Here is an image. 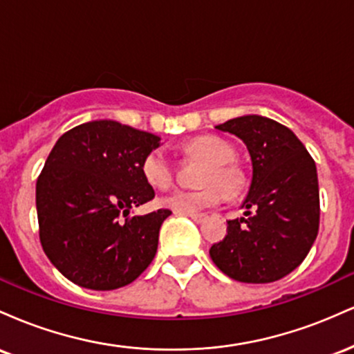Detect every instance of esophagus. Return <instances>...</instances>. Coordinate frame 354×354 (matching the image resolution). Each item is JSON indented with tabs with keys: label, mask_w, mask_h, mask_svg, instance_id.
<instances>
[{
	"label": "esophagus",
	"mask_w": 354,
	"mask_h": 354,
	"mask_svg": "<svg viewBox=\"0 0 354 354\" xmlns=\"http://www.w3.org/2000/svg\"><path fill=\"white\" fill-rule=\"evenodd\" d=\"M185 216H188V218H191L193 219L194 223H203V221H206V214L205 213H194V214H185Z\"/></svg>",
	"instance_id": "obj_1"
}]
</instances>
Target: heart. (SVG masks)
<instances>
[{"mask_svg":"<svg viewBox=\"0 0 354 354\" xmlns=\"http://www.w3.org/2000/svg\"><path fill=\"white\" fill-rule=\"evenodd\" d=\"M191 153H196L208 160L211 166L203 178L201 189H176L160 200V205L180 214H194L206 208L221 205L228 191H236L243 185V173L238 166L230 163L234 158L233 148L216 136H198L188 143ZM141 173L146 183L158 189H166L174 181V168L165 149L156 148L149 151L141 161ZM220 185H218L217 183Z\"/></svg>","mask_w":354,"mask_h":354,"instance_id":"heart-1","label":"heart"}]
</instances>
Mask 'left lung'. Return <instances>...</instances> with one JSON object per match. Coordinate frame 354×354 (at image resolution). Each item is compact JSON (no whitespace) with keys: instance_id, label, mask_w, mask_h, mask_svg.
I'll list each match as a JSON object with an SVG mask.
<instances>
[{"instance_id":"1","label":"left lung","mask_w":354,"mask_h":354,"mask_svg":"<svg viewBox=\"0 0 354 354\" xmlns=\"http://www.w3.org/2000/svg\"><path fill=\"white\" fill-rule=\"evenodd\" d=\"M216 129L238 136L253 165L245 218L230 219L228 234L209 256L241 283H273L290 274L310 253L319 228L316 165L286 126L270 118L239 116Z\"/></svg>"}]
</instances>
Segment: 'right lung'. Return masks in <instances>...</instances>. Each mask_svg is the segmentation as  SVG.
I'll return each instance as SVG.
<instances>
[{"mask_svg": "<svg viewBox=\"0 0 354 354\" xmlns=\"http://www.w3.org/2000/svg\"><path fill=\"white\" fill-rule=\"evenodd\" d=\"M160 138L111 120L83 123L53 146L36 181L39 241L78 286L109 291L133 283L158 250L169 209L135 216L154 198L141 161Z\"/></svg>", "mask_w": 354, "mask_h": 354, "instance_id": "add662e5", "label": "right lung"}]
</instances>
